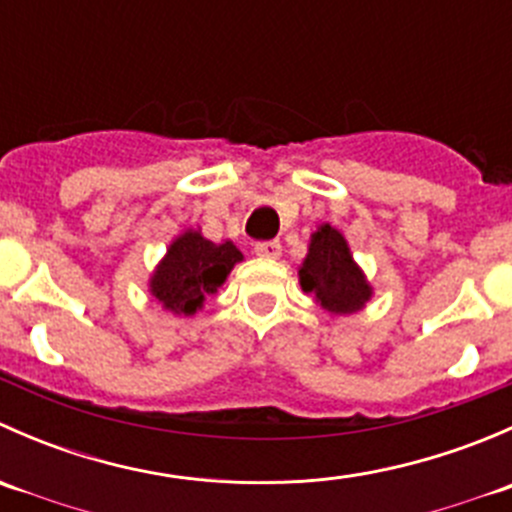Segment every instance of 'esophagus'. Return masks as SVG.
I'll use <instances>...</instances> for the list:
<instances>
[{"label": "esophagus", "mask_w": 512, "mask_h": 512, "mask_svg": "<svg viewBox=\"0 0 512 512\" xmlns=\"http://www.w3.org/2000/svg\"><path fill=\"white\" fill-rule=\"evenodd\" d=\"M255 252L260 257H267V260H277L282 255V245L277 240H267V242H257Z\"/></svg>", "instance_id": "34e87169"}]
</instances>
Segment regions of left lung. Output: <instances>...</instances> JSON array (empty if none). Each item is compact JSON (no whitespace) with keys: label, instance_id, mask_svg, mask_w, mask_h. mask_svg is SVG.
<instances>
[{"label":"left lung","instance_id":"1","mask_svg":"<svg viewBox=\"0 0 512 512\" xmlns=\"http://www.w3.org/2000/svg\"><path fill=\"white\" fill-rule=\"evenodd\" d=\"M299 282L304 292L317 294L324 309L337 314L356 312L371 297L364 275L349 255L347 240L329 225H322L312 235Z\"/></svg>","mask_w":512,"mask_h":512}]
</instances>
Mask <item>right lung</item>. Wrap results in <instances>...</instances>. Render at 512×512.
Here are the masks:
<instances>
[{"mask_svg":"<svg viewBox=\"0 0 512 512\" xmlns=\"http://www.w3.org/2000/svg\"><path fill=\"white\" fill-rule=\"evenodd\" d=\"M240 260V250L232 242L215 245L200 232H185L170 245L168 257L153 275L151 289L163 307L175 314H193L205 294L223 285L232 265Z\"/></svg>","mask_w":512,"mask_h":512,"instance_id":"1","label":"right lung"}]
</instances>
